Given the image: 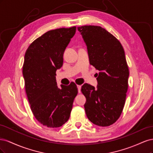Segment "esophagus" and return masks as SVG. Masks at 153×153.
I'll return each mask as SVG.
<instances>
[{
  "label": "esophagus",
  "mask_w": 153,
  "mask_h": 153,
  "mask_svg": "<svg viewBox=\"0 0 153 153\" xmlns=\"http://www.w3.org/2000/svg\"><path fill=\"white\" fill-rule=\"evenodd\" d=\"M77 87H78V92H79V93H80V92H81V85H78Z\"/></svg>",
  "instance_id": "1"
}]
</instances>
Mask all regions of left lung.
Wrapping results in <instances>:
<instances>
[{
    "label": "left lung",
    "instance_id": "1",
    "mask_svg": "<svg viewBox=\"0 0 153 153\" xmlns=\"http://www.w3.org/2000/svg\"><path fill=\"white\" fill-rule=\"evenodd\" d=\"M86 44L90 64L100 71L97 89L82 86L86 98L84 108L89 121L99 126H108L121 116L128 88L129 69L120 41L100 26L78 27Z\"/></svg>",
    "mask_w": 153,
    "mask_h": 153
}]
</instances>
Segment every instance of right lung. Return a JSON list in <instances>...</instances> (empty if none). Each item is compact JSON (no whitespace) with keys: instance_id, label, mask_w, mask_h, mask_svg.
I'll use <instances>...</instances> for the list:
<instances>
[{"instance_id":"add662e5","label":"right lung","mask_w":153,"mask_h":153,"mask_svg":"<svg viewBox=\"0 0 153 153\" xmlns=\"http://www.w3.org/2000/svg\"><path fill=\"white\" fill-rule=\"evenodd\" d=\"M76 27L51 30L35 39L25 54L23 75L25 92L35 118L43 126L59 128L70 116L78 94L74 82L58 88L57 69L63 64V53Z\"/></svg>"}]
</instances>
